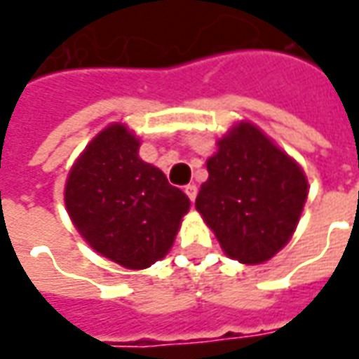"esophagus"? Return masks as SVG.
<instances>
[{"instance_id": "obj_1", "label": "esophagus", "mask_w": 359, "mask_h": 359, "mask_svg": "<svg viewBox=\"0 0 359 359\" xmlns=\"http://www.w3.org/2000/svg\"><path fill=\"white\" fill-rule=\"evenodd\" d=\"M185 195L189 197V201H195V197H197V185L194 184H189V185H185Z\"/></svg>"}]
</instances>
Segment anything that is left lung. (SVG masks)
Returning a JSON list of instances; mask_svg holds the SVG:
<instances>
[{
    "mask_svg": "<svg viewBox=\"0 0 359 359\" xmlns=\"http://www.w3.org/2000/svg\"><path fill=\"white\" fill-rule=\"evenodd\" d=\"M209 180L195 199L197 211L242 264L278 254L297 226L307 201V177L258 127L241 123L219 140L207 160Z\"/></svg>",
    "mask_w": 359,
    "mask_h": 359,
    "instance_id": "obj_1",
    "label": "left lung"
}]
</instances>
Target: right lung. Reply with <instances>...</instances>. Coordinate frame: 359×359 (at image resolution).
Instances as JSON below:
<instances>
[{
	"instance_id": "right-lung-1",
	"label": "right lung",
	"mask_w": 359,
	"mask_h": 359,
	"mask_svg": "<svg viewBox=\"0 0 359 359\" xmlns=\"http://www.w3.org/2000/svg\"><path fill=\"white\" fill-rule=\"evenodd\" d=\"M125 125H111L91 140L66 182L72 222L101 256L128 269H144L174 244L187 195L138 158Z\"/></svg>"
}]
</instances>
